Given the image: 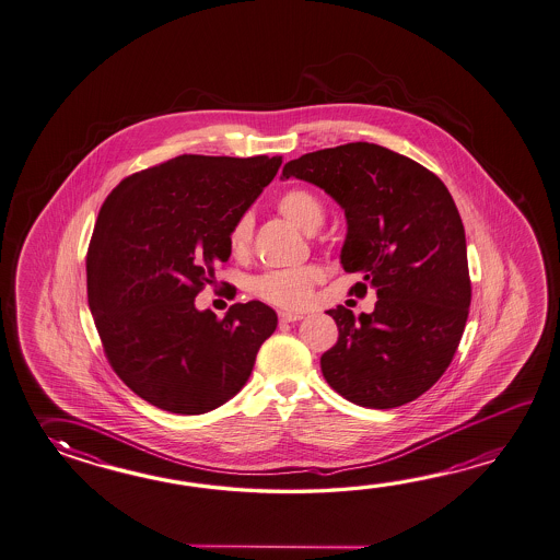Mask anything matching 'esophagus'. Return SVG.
Wrapping results in <instances>:
<instances>
[{
	"mask_svg": "<svg viewBox=\"0 0 560 560\" xmlns=\"http://www.w3.org/2000/svg\"><path fill=\"white\" fill-rule=\"evenodd\" d=\"M303 319V313H291V311H281L279 313V320L281 323H295V320Z\"/></svg>",
	"mask_w": 560,
	"mask_h": 560,
	"instance_id": "1",
	"label": "esophagus"
}]
</instances>
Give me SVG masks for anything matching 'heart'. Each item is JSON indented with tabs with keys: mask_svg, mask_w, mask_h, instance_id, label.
<instances>
[{
	"mask_svg": "<svg viewBox=\"0 0 560 560\" xmlns=\"http://www.w3.org/2000/svg\"><path fill=\"white\" fill-rule=\"evenodd\" d=\"M277 209L283 218L289 219L295 228L303 229L305 233H313L320 228L325 219V209L319 197L307 189H289L279 197ZM229 252L235 257H247L253 245L252 213H241L231 223L228 231ZM323 281V269L319 265H301L289 269H273L262 273L255 281V295L265 303L275 307L303 308L307 307L313 289Z\"/></svg>",
	"mask_w": 560,
	"mask_h": 560,
	"instance_id": "obj_1",
	"label": "heart"
}]
</instances>
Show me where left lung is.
Returning <instances> with one entry per match:
<instances>
[{
    "label": "left lung",
    "instance_id": "obj_1",
    "mask_svg": "<svg viewBox=\"0 0 560 560\" xmlns=\"http://www.w3.org/2000/svg\"><path fill=\"white\" fill-rule=\"evenodd\" d=\"M283 177L325 189L345 209V271L373 313L329 308L339 339L320 357L325 381L369 409L421 397L451 365L470 305L467 241L445 183L421 163L375 143H345L289 161Z\"/></svg>",
    "mask_w": 560,
    "mask_h": 560
}]
</instances>
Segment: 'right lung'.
Segmentation results:
<instances>
[{
	"label": "right lung",
	"instance_id": "obj_1",
	"mask_svg": "<svg viewBox=\"0 0 560 560\" xmlns=\"http://www.w3.org/2000/svg\"><path fill=\"white\" fill-rule=\"evenodd\" d=\"M283 163L179 155L103 201L88 249V301L117 377L153 407L213 411L240 393L277 315L261 301L218 319L195 298L229 259L228 231ZM235 289V287H233Z\"/></svg>",
	"mask_w": 560,
	"mask_h": 560
}]
</instances>
